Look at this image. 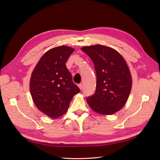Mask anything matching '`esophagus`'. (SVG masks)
Segmentation results:
<instances>
[{"mask_svg": "<svg viewBox=\"0 0 160 160\" xmlns=\"http://www.w3.org/2000/svg\"><path fill=\"white\" fill-rule=\"evenodd\" d=\"M78 87H79V88L81 90L83 89V84H78Z\"/></svg>", "mask_w": 160, "mask_h": 160, "instance_id": "1", "label": "esophagus"}]
</instances>
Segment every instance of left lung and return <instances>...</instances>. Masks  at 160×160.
I'll use <instances>...</instances> for the list:
<instances>
[{"label": "left lung", "mask_w": 160, "mask_h": 160, "mask_svg": "<svg viewBox=\"0 0 160 160\" xmlns=\"http://www.w3.org/2000/svg\"><path fill=\"white\" fill-rule=\"evenodd\" d=\"M82 52L93 61L96 72V89L87 98L98 113L111 115L124 106L131 92L132 79L124 59L117 51L96 45L83 47Z\"/></svg>", "instance_id": "obj_1"}]
</instances>
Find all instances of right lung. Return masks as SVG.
Segmentation results:
<instances>
[{
	"mask_svg": "<svg viewBox=\"0 0 160 160\" xmlns=\"http://www.w3.org/2000/svg\"><path fill=\"white\" fill-rule=\"evenodd\" d=\"M74 49L60 46L49 50L33 69L30 91L36 107L52 118L66 113L73 96L80 91L66 62Z\"/></svg>",
	"mask_w": 160,
	"mask_h": 160,
	"instance_id": "right-lung-1",
	"label": "right lung"
}]
</instances>
